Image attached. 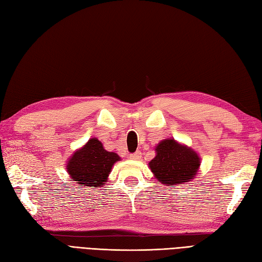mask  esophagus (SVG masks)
<instances>
[{
  "mask_svg": "<svg viewBox=\"0 0 262 262\" xmlns=\"http://www.w3.org/2000/svg\"><path fill=\"white\" fill-rule=\"evenodd\" d=\"M140 157H142V152H140L139 150H137V151H135V152H133V154H130V155H129V158H130V159H134V160H137V159H139Z\"/></svg>",
  "mask_w": 262,
  "mask_h": 262,
  "instance_id": "obj_1",
  "label": "esophagus"
}]
</instances>
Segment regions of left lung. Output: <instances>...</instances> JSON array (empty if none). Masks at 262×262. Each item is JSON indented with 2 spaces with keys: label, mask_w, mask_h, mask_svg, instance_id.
<instances>
[{
  "label": "left lung",
  "mask_w": 262,
  "mask_h": 262,
  "mask_svg": "<svg viewBox=\"0 0 262 262\" xmlns=\"http://www.w3.org/2000/svg\"><path fill=\"white\" fill-rule=\"evenodd\" d=\"M156 151L157 155L149 163V167L160 183L175 187L190 182L196 175L200 159L186 146L173 139H165L158 144Z\"/></svg>",
  "instance_id": "8db88e82"
}]
</instances>
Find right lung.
<instances>
[{"instance_id": "1", "label": "right lung", "mask_w": 262, "mask_h": 262, "mask_svg": "<svg viewBox=\"0 0 262 262\" xmlns=\"http://www.w3.org/2000/svg\"><path fill=\"white\" fill-rule=\"evenodd\" d=\"M119 159L117 154L105 150L97 138H92L83 148L74 152L67 165V171L73 182L98 188L106 183L112 166Z\"/></svg>"}]
</instances>
